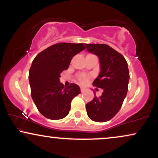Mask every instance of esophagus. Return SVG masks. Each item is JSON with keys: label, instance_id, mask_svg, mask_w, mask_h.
Wrapping results in <instances>:
<instances>
[{"label": "esophagus", "instance_id": "1", "mask_svg": "<svg viewBox=\"0 0 158 158\" xmlns=\"http://www.w3.org/2000/svg\"><path fill=\"white\" fill-rule=\"evenodd\" d=\"M81 92H83L84 90H85V88H81Z\"/></svg>", "mask_w": 158, "mask_h": 158}]
</instances>
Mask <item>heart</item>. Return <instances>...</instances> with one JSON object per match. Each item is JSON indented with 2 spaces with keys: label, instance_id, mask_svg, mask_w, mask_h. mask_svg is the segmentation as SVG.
<instances>
[{
  "label": "heart",
  "instance_id": "obj_1",
  "mask_svg": "<svg viewBox=\"0 0 158 158\" xmlns=\"http://www.w3.org/2000/svg\"><path fill=\"white\" fill-rule=\"evenodd\" d=\"M78 80L81 83H85L88 80V76L85 75H79Z\"/></svg>",
  "mask_w": 158,
  "mask_h": 158
}]
</instances>
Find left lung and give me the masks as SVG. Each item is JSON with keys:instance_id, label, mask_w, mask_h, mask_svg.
<instances>
[{"instance_id": "left-lung-1", "label": "left lung", "mask_w": 158, "mask_h": 158, "mask_svg": "<svg viewBox=\"0 0 158 158\" xmlns=\"http://www.w3.org/2000/svg\"><path fill=\"white\" fill-rule=\"evenodd\" d=\"M86 49L96 55L100 73L93 85L103 89L102 95L85 106L88 116L97 122L109 121L118 113L128 90L129 72L125 58L107 44H86ZM94 96H96L95 94Z\"/></svg>"}]
</instances>
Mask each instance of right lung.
<instances>
[{
    "label": "right lung",
    "mask_w": 158,
    "mask_h": 158,
    "mask_svg": "<svg viewBox=\"0 0 158 158\" xmlns=\"http://www.w3.org/2000/svg\"><path fill=\"white\" fill-rule=\"evenodd\" d=\"M85 48L82 43H58L38 54L32 62L29 73L31 97L46 118L57 120L65 117L71 101L81 94L77 84L64 87L60 77L68 68L72 58Z\"/></svg>",
    "instance_id": "right-lung-1"
}]
</instances>
